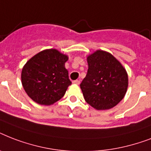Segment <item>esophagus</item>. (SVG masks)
<instances>
[{
  "mask_svg": "<svg viewBox=\"0 0 151 151\" xmlns=\"http://www.w3.org/2000/svg\"><path fill=\"white\" fill-rule=\"evenodd\" d=\"M73 84H74V85H80V81H78V80L73 81Z\"/></svg>",
  "mask_w": 151,
  "mask_h": 151,
  "instance_id": "1",
  "label": "esophagus"
}]
</instances>
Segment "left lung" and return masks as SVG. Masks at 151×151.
<instances>
[{
    "instance_id": "8db88e82",
    "label": "left lung",
    "mask_w": 151,
    "mask_h": 151,
    "mask_svg": "<svg viewBox=\"0 0 151 151\" xmlns=\"http://www.w3.org/2000/svg\"><path fill=\"white\" fill-rule=\"evenodd\" d=\"M87 74L80 87L85 101L98 110L111 109L122 100L129 85L126 70L110 52L97 50L87 57Z\"/></svg>"
}]
</instances>
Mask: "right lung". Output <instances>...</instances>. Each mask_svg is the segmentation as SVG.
I'll return each instance as SVG.
<instances>
[{
	"label": "right lung",
	"instance_id": "add662e5",
	"mask_svg": "<svg viewBox=\"0 0 151 151\" xmlns=\"http://www.w3.org/2000/svg\"><path fill=\"white\" fill-rule=\"evenodd\" d=\"M68 56L55 48L38 52L27 62L21 81L25 92L38 104L50 106L59 101L71 85L65 63Z\"/></svg>",
	"mask_w": 151,
	"mask_h": 151
}]
</instances>
